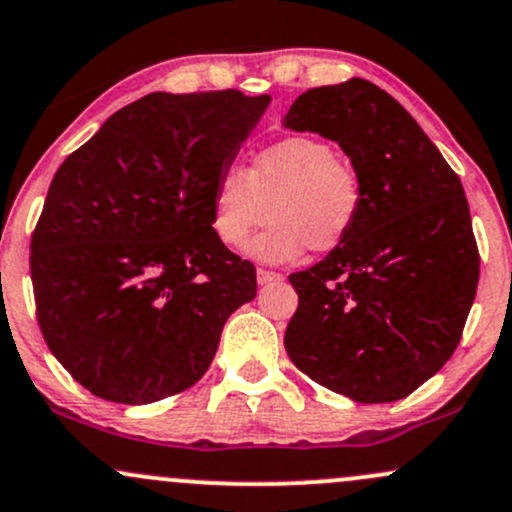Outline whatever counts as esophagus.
I'll list each match as a JSON object with an SVG mask.
<instances>
[{
	"instance_id": "1",
	"label": "esophagus",
	"mask_w": 512,
	"mask_h": 512,
	"mask_svg": "<svg viewBox=\"0 0 512 512\" xmlns=\"http://www.w3.org/2000/svg\"><path fill=\"white\" fill-rule=\"evenodd\" d=\"M282 274L279 272H269V269H257V284H274L282 282Z\"/></svg>"
}]
</instances>
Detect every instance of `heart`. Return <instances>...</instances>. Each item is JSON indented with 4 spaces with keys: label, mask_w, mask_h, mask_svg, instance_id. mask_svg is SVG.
I'll return each mask as SVG.
<instances>
[{
    "label": "heart",
    "mask_w": 512,
    "mask_h": 512,
    "mask_svg": "<svg viewBox=\"0 0 512 512\" xmlns=\"http://www.w3.org/2000/svg\"><path fill=\"white\" fill-rule=\"evenodd\" d=\"M364 204L357 167L323 138L289 136L265 145L245 170L226 167L213 182L211 228L218 243L238 250L252 230L272 226L247 252L260 262H296L311 247L333 252L355 230Z\"/></svg>",
    "instance_id": "1"
}]
</instances>
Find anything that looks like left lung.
Wrapping results in <instances>:
<instances>
[{
	"label": "left lung",
	"mask_w": 512,
	"mask_h": 512,
	"mask_svg": "<svg viewBox=\"0 0 512 512\" xmlns=\"http://www.w3.org/2000/svg\"><path fill=\"white\" fill-rule=\"evenodd\" d=\"M291 131L335 140L364 187L355 230L306 272L284 333L291 362L357 403L406 398L462 340L479 284V247L462 182L423 128L376 84L308 89Z\"/></svg>",
	"instance_id": "obj_1"
}]
</instances>
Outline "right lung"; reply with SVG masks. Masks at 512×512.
I'll use <instances>...</instances> for the list:
<instances>
[{"label": "right lung", "instance_id": "right-lung-1", "mask_svg": "<svg viewBox=\"0 0 512 512\" xmlns=\"http://www.w3.org/2000/svg\"><path fill=\"white\" fill-rule=\"evenodd\" d=\"M267 104L153 92L55 172L31 235L36 316L94 396L143 406L194 386L230 313L255 299L252 262L213 235L211 194Z\"/></svg>", "mask_w": 512, "mask_h": 512}]
</instances>
